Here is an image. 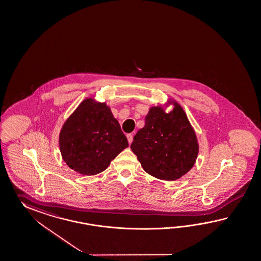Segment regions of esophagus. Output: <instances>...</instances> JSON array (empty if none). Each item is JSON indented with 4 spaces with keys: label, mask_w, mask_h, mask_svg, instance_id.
<instances>
[{
    "label": "esophagus",
    "mask_w": 261,
    "mask_h": 261,
    "mask_svg": "<svg viewBox=\"0 0 261 261\" xmlns=\"http://www.w3.org/2000/svg\"><path fill=\"white\" fill-rule=\"evenodd\" d=\"M126 137H127V140L128 142H129V144H131V143H132V141H133V135H132V134H128Z\"/></svg>",
    "instance_id": "1"
}]
</instances>
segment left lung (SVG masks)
<instances>
[{"label":"left lung","instance_id":"left-lung-1","mask_svg":"<svg viewBox=\"0 0 261 261\" xmlns=\"http://www.w3.org/2000/svg\"><path fill=\"white\" fill-rule=\"evenodd\" d=\"M174 108L170 113L165 108ZM143 170L153 177L174 181L194 166L199 143L197 136L183 108L173 99L163 106L151 107L131 144Z\"/></svg>","mask_w":261,"mask_h":261}]
</instances>
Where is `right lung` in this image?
I'll return each instance as SVG.
<instances>
[{
  "label": "right lung",
  "instance_id": "obj_1",
  "mask_svg": "<svg viewBox=\"0 0 261 261\" xmlns=\"http://www.w3.org/2000/svg\"><path fill=\"white\" fill-rule=\"evenodd\" d=\"M128 147L126 137L107 102L86 98L64 122L59 133L61 156L83 175L103 172Z\"/></svg>",
  "mask_w": 261,
  "mask_h": 261
}]
</instances>
